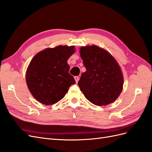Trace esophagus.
I'll return each mask as SVG.
<instances>
[{"mask_svg":"<svg viewBox=\"0 0 152 152\" xmlns=\"http://www.w3.org/2000/svg\"><path fill=\"white\" fill-rule=\"evenodd\" d=\"M74 79L75 80L76 83H77L78 81H79V76H75V77H74Z\"/></svg>","mask_w":152,"mask_h":152,"instance_id":"1","label":"esophagus"}]
</instances>
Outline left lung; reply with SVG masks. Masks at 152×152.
Wrapping results in <instances>:
<instances>
[{
	"mask_svg": "<svg viewBox=\"0 0 152 152\" xmlns=\"http://www.w3.org/2000/svg\"><path fill=\"white\" fill-rule=\"evenodd\" d=\"M80 53L86 71L82 73L78 85L86 99L98 106L115 101L124 84L121 69L115 59L96 45L82 47Z\"/></svg>",
	"mask_w": 152,
	"mask_h": 152,
	"instance_id": "8db88e82",
	"label": "left lung"
}]
</instances>
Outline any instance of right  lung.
Instances as JSON below:
<instances>
[{
    "mask_svg": "<svg viewBox=\"0 0 152 152\" xmlns=\"http://www.w3.org/2000/svg\"><path fill=\"white\" fill-rule=\"evenodd\" d=\"M74 46L59 45L48 48L31 59L26 73L28 89L39 102L50 105L64 98L75 80L69 73L68 58L75 53Z\"/></svg>",
    "mask_w": 152,
    "mask_h": 152,
    "instance_id": "1",
    "label": "right lung"
}]
</instances>
